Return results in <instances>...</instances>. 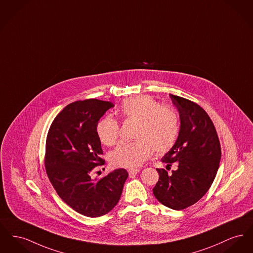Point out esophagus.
Wrapping results in <instances>:
<instances>
[{
	"instance_id": "1",
	"label": "esophagus",
	"mask_w": 253,
	"mask_h": 253,
	"mask_svg": "<svg viewBox=\"0 0 253 253\" xmlns=\"http://www.w3.org/2000/svg\"><path fill=\"white\" fill-rule=\"evenodd\" d=\"M138 172H139V169H129L128 170V173H129L130 177H134Z\"/></svg>"
}]
</instances>
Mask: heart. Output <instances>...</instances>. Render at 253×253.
Here are the masks:
<instances>
[{
    "label": "heart",
    "mask_w": 253,
    "mask_h": 253,
    "mask_svg": "<svg viewBox=\"0 0 253 253\" xmlns=\"http://www.w3.org/2000/svg\"><path fill=\"white\" fill-rule=\"evenodd\" d=\"M124 120H136L132 141H121L111 153V163L117 167L133 168L143 164L153 151L165 153L172 148L179 134V119L175 109L161 105L149 95L125 99L119 108ZM99 141L114 145L119 138V122L106 116L95 126Z\"/></svg>",
    "instance_id": "obj_1"
}]
</instances>
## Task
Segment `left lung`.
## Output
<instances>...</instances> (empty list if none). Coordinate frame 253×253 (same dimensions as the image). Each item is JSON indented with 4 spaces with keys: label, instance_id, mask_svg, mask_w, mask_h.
<instances>
[{
    "label": "left lung",
    "instance_id": "left-lung-1",
    "mask_svg": "<svg viewBox=\"0 0 253 253\" xmlns=\"http://www.w3.org/2000/svg\"><path fill=\"white\" fill-rule=\"evenodd\" d=\"M179 114V134L175 145L164 155L168 174L157 169L160 178L153 188L157 200L167 208L181 210L193 206L210 188L221 161V144L208 113L191 100L170 94Z\"/></svg>",
    "mask_w": 253,
    "mask_h": 253
}]
</instances>
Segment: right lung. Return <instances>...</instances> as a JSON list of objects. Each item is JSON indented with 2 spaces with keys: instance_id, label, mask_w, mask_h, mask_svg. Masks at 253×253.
Segmentation results:
<instances>
[{
  "instance_id": "obj_1",
  "label": "right lung",
  "mask_w": 253,
  "mask_h": 253,
  "mask_svg": "<svg viewBox=\"0 0 253 253\" xmlns=\"http://www.w3.org/2000/svg\"><path fill=\"white\" fill-rule=\"evenodd\" d=\"M110 101L79 100L65 107L52 121L45 141L46 175L60 198L76 212L100 217L119 203L128 178L125 169L92 179L95 166L104 165L103 151L95 126Z\"/></svg>"
}]
</instances>
